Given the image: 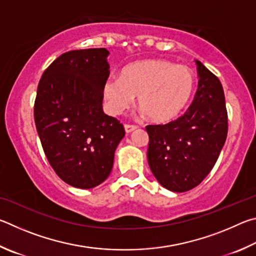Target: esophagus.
<instances>
[{"label":"esophagus","mask_w":256,"mask_h":256,"mask_svg":"<svg viewBox=\"0 0 256 256\" xmlns=\"http://www.w3.org/2000/svg\"><path fill=\"white\" fill-rule=\"evenodd\" d=\"M137 129L136 126H132V124H124V132L127 134H130L132 132H135Z\"/></svg>","instance_id":"obj_1"}]
</instances>
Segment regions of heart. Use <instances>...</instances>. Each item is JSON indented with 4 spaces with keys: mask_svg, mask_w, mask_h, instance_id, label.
Masks as SVG:
<instances>
[{
    "mask_svg": "<svg viewBox=\"0 0 256 256\" xmlns=\"http://www.w3.org/2000/svg\"><path fill=\"white\" fill-rule=\"evenodd\" d=\"M190 67L166 60H147L126 66L121 76H110L103 84V96L111 114H119L137 106L152 122L174 120L186 109L194 91Z\"/></svg>",
    "mask_w": 256,
    "mask_h": 256,
    "instance_id": "heart-1",
    "label": "heart"
}]
</instances>
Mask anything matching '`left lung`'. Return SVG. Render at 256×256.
<instances>
[{"mask_svg":"<svg viewBox=\"0 0 256 256\" xmlns=\"http://www.w3.org/2000/svg\"><path fill=\"white\" fill-rule=\"evenodd\" d=\"M199 88L189 109L176 121L147 126V160L165 189L186 192L200 184L216 164L226 142L228 120L220 80L202 62Z\"/></svg>","mask_w":256,"mask_h":256,"instance_id":"left-lung-1","label":"left lung"}]
</instances>
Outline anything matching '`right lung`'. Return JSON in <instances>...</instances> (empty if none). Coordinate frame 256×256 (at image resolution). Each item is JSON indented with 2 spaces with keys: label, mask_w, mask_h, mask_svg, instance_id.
Instances as JSON below:
<instances>
[{
  "label": "right lung",
  "mask_w": 256,
  "mask_h": 256,
  "mask_svg": "<svg viewBox=\"0 0 256 256\" xmlns=\"http://www.w3.org/2000/svg\"><path fill=\"white\" fill-rule=\"evenodd\" d=\"M106 48L60 55L44 70L34 102V122L44 154L62 181L78 189L104 182L124 126L102 109L109 78Z\"/></svg>",
  "instance_id": "add662e5"
}]
</instances>
